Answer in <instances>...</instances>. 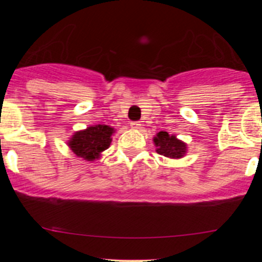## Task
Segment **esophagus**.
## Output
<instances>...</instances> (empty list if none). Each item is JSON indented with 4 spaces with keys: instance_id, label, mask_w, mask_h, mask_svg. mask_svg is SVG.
<instances>
[{
    "instance_id": "esophagus-1",
    "label": "esophagus",
    "mask_w": 262,
    "mask_h": 262,
    "mask_svg": "<svg viewBox=\"0 0 262 262\" xmlns=\"http://www.w3.org/2000/svg\"><path fill=\"white\" fill-rule=\"evenodd\" d=\"M140 122H130L132 129H140Z\"/></svg>"
}]
</instances>
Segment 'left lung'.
Here are the masks:
<instances>
[{
  "label": "left lung",
  "mask_w": 262,
  "mask_h": 262,
  "mask_svg": "<svg viewBox=\"0 0 262 262\" xmlns=\"http://www.w3.org/2000/svg\"><path fill=\"white\" fill-rule=\"evenodd\" d=\"M156 152L169 159H181L187 152V144L180 140L175 134H169L167 132H159L154 139Z\"/></svg>",
  "instance_id": "1"
}]
</instances>
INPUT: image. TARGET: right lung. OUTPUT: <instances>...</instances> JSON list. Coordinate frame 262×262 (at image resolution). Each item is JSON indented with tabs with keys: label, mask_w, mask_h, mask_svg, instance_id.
Returning a JSON list of instances; mask_svg holds the SVG:
<instances>
[{
	"label": "right lung",
	"mask_w": 262,
	"mask_h": 262,
	"mask_svg": "<svg viewBox=\"0 0 262 262\" xmlns=\"http://www.w3.org/2000/svg\"><path fill=\"white\" fill-rule=\"evenodd\" d=\"M114 132L116 129L106 124L90 125L82 130L75 132L68 140V146L77 158L95 161L110 148Z\"/></svg>",
	"instance_id": "1"
}]
</instances>
